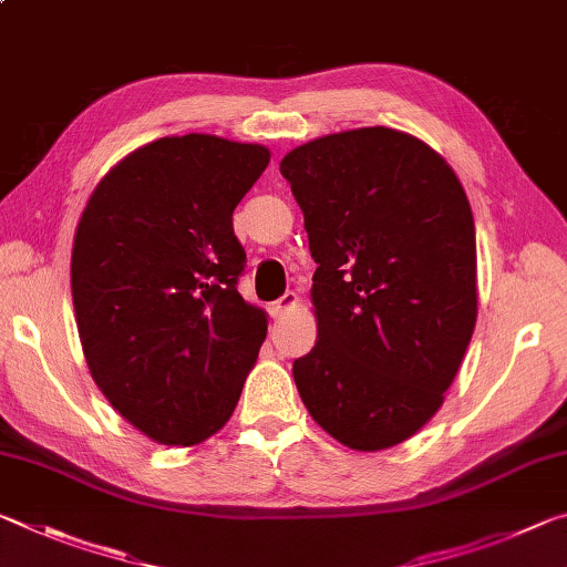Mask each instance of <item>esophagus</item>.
Returning <instances> with one entry per match:
<instances>
[{
  "mask_svg": "<svg viewBox=\"0 0 567 567\" xmlns=\"http://www.w3.org/2000/svg\"><path fill=\"white\" fill-rule=\"evenodd\" d=\"M295 305H297V295L287 290V292L280 297V300H275V302L270 305V315H272V318H282V315L290 312Z\"/></svg>",
  "mask_w": 567,
  "mask_h": 567,
  "instance_id": "obj_1",
  "label": "esophagus"
}]
</instances>
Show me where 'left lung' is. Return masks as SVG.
Returning <instances> with one entry per match:
<instances>
[{
  "mask_svg": "<svg viewBox=\"0 0 567 567\" xmlns=\"http://www.w3.org/2000/svg\"><path fill=\"white\" fill-rule=\"evenodd\" d=\"M280 172L318 262V342L295 360V385L338 443L400 445L443 405L475 330L465 189L433 147L390 127L307 142Z\"/></svg>",
  "mask_w": 567,
  "mask_h": 567,
  "instance_id": "left-lung-1",
  "label": "left lung"
}]
</instances>
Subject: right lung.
I'll list each match as a JSON object with an SVG mask.
<instances>
[{
    "mask_svg": "<svg viewBox=\"0 0 567 567\" xmlns=\"http://www.w3.org/2000/svg\"><path fill=\"white\" fill-rule=\"evenodd\" d=\"M270 150L215 134L162 137L94 187L72 247V300L102 395L159 445L225 425L267 334L237 292L233 213Z\"/></svg>",
    "mask_w": 567,
    "mask_h": 567,
    "instance_id": "right-lung-1",
    "label": "right lung"
}]
</instances>
